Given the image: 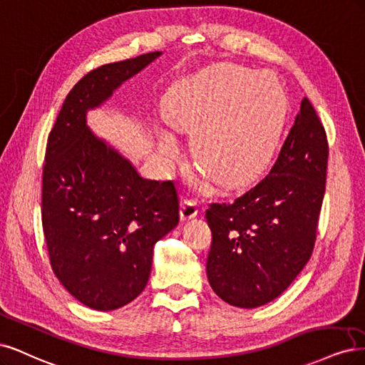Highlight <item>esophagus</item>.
I'll use <instances>...</instances> for the list:
<instances>
[{
	"instance_id": "34e87169",
	"label": "esophagus",
	"mask_w": 365,
	"mask_h": 365,
	"mask_svg": "<svg viewBox=\"0 0 365 365\" xmlns=\"http://www.w3.org/2000/svg\"><path fill=\"white\" fill-rule=\"evenodd\" d=\"M198 214V205L194 200H183L180 205V220H191Z\"/></svg>"
}]
</instances>
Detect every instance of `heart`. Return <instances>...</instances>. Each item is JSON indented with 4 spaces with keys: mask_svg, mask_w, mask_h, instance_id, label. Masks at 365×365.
Wrapping results in <instances>:
<instances>
[{
    "mask_svg": "<svg viewBox=\"0 0 365 365\" xmlns=\"http://www.w3.org/2000/svg\"><path fill=\"white\" fill-rule=\"evenodd\" d=\"M174 127H197L192 136L197 163L221 185H242L272 165L287 120V98L276 78L235 65H218L198 76L167 113ZM160 155L178 151L175 139L156 128Z\"/></svg>",
    "mask_w": 365,
    "mask_h": 365,
    "instance_id": "obj_1",
    "label": "heart"
}]
</instances>
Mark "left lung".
I'll list each match as a JSON object with an SVG mask.
<instances>
[{
  "label": "left lung",
  "instance_id": "obj_1",
  "mask_svg": "<svg viewBox=\"0 0 365 365\" xmlns=\"http://www.w3.org/2000/svg\"><path fill=\"white\" fill-rule=\"evenodd\" d=\"M327 136L304 97L274 165L230 203H210L206 273L217 296L238 308L274 300L309 261L326 190Z\"/></svg>",
  "mask_w": 365,
  "mask_h": 365
}]
</instances>
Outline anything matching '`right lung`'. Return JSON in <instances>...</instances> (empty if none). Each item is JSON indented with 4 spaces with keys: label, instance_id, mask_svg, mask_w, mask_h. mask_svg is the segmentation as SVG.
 Returning <instances> with one entry per match:
<instances>
[{
    "label": "right lung",
    "instance_id": "add662e5",
    "mask_svg": "<svg viewBox=\"0 0 365 365\" xmlns=\"http://www.w3.org/2000/svg\"><path fill=\"white\" fill-rule=\"evenodd\" d=\"M160 54L92 69L69 91L46 140L41 212L51 268L97 311L118 309L144 291L155 244L180 220L174 183L143 179L86 125L89 109Z\"/></svg>",
    "mask_w": 365,
    "mask_h": 365
}]
</instances>
